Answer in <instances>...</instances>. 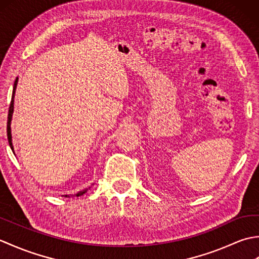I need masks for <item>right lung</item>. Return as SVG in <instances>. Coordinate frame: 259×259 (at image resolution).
Wrapping results in <instances>:
<instances>
[{
	"mask_svg": "<svg viewBox=\"0 0 259 259\" xmlns=\"http://www.w3.org/2000/svg\"><path fill=\"white\" fill-rule=\"evenodd\" d=\"M16 84H18V79H16V80H15V82H14V87H13V93H12V99H11V103H10V108H9V114H8V125H7L8 140H9V144H10L11 149H12V151H13V152H14V150H13V145H12V136H11V119H12V113H13L14 93H15V89H16ZM84 192H87V189H85V190H81V191H79L78 194H75L74 196H75V197L82 196V195L84 194ZM65 197H67V196H65Z\"/></svg>",
	"mask_w": 259,
	"mask_h": 259,
	"instance_id": "add662e5",
	"label": "right lung"
}]
</instances>
